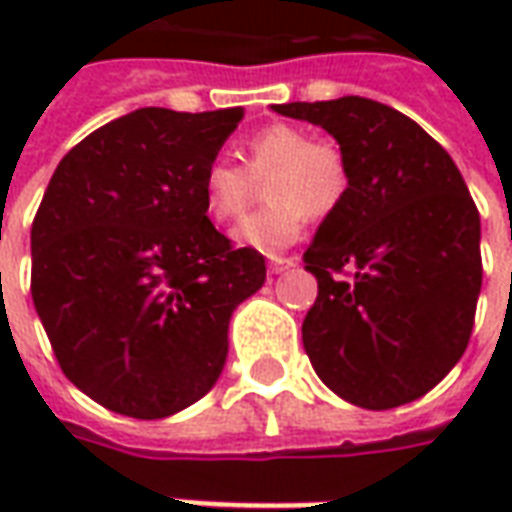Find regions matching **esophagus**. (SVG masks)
<instances>
[{
	"instance_id": "1",
	"label": "esophagus",
	"mask_w": 512,
	"mask_h": 512,
	"mask_svg": "<svg viewBox=\"0 0 512 512\" xmlns=\"http://www.w3.org/2000/svg\"><path fill=\"white\" fill-rule=\"evenodd\" d=\"M290 266H296V260H293V257H279V255L268 257V271H271V274H282V271H288Z\"/></svg>"
}]
</instances>
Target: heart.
<instances>
[{
  "mask_svg": "<svg viewBox=\"0 0 512 512\" xmlns=\"http://www.w3.org/2000/svg\"><path fill=\"white\" fill-rule=\"evenodd\" d=\"M244 167L213 158L202 172L205 211L216 222H233L255 194V183L266 181L260 208L235 230V241L266 255L290 246L304 230L307 216L321 222L343 208L351 191V167L343 147L329 139H312L307 128L271 123L246 136Z\"/></svg>",
  "mask_w": 512,
  "mask_h": 512,
  "instance_id": "obj_1",
  "label": "heart"
}]
</instances>
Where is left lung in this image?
I'll return each mask as SVG.
<instances>
[{
    "label": "left lung",
    "instance_id": "1",
    "mask_svg": "<svg viewBox=\"0 0 512 512\" xmlns=\"http://www.w3.org/2000/svg\"><path fill=\"white\" fill-rule=\"evenodd\" d=\"M274 112L326 128L351 167L343 208L304 252L318 299L301 326L323 384L370 411L417 400L461 359L483 285L480 213L450 153L359 95Z\"/></svg>",
    "mask_w": 512,
    "mask_h": 512
}]
</instances>
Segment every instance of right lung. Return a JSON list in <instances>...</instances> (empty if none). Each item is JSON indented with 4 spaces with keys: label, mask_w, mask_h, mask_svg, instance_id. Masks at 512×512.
<instances>
[{
    "label": "right lung",
    "mask_w": 512,
    "mask_h": 512,
    "mask_svg": "<svg viewBox=\"0 0 512 512\" xmlns=\"http://www.w3.org/2000/svg\"><path fill=\"white\" fill-rule=\"evenodd\" d=\"M244 109L145 106L84 136L32 222V301L62 373L109 411L161 419L222 376L233 310L266 260L208 219L202 172Z\"/></svg>",
    "instance_id": "obj_1"
}]
</instances>
